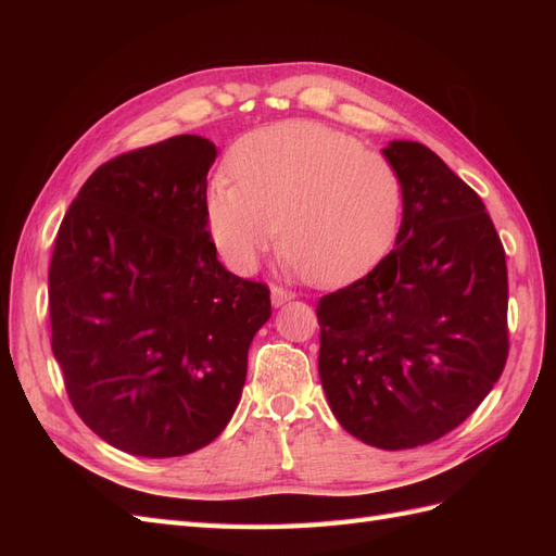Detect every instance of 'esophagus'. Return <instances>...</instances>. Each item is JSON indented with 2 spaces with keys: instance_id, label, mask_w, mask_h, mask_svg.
Wrapping results in <instances>:
<instances>
[{
  "instance_id": "obj_1",
  "label": "esophagus",
  "mask_w": 556,
  "mask_h": 556,
  "mask_svg": "<svg viewBox=\"0 0 556 556\" xmlns=\"http://www.w3.org/2000/svg\"><path fill=\"white\" fill-rule=\"evenodd\" d=\"M290 299H294V292H292V290H285V288H280V285H274V288H271V301H274V306H282L285 301H290Z\"/></svg>"
}]
</instances>
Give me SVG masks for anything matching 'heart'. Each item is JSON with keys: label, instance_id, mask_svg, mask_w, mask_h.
Wrapping results in <instances>:
<instances>
[{"label": "heart", "instance_id": "heart-1", "mask_svg": "<svg viewBox=\"0 0 556 556\" xmlns=\"http://www.w3.org/2000/svg\"><path fill=\"white\" fill-rule=\"evenodd\" d=\"M231 178L206 192V217L223 260L255 271L280 233V252L308 282L357 271L390 239L401 208L392 162L315 123L245 134L229 155ZM283 229H279V223Z\"/></svg>", "mask_w": 556, "mask_h": 556}]
</instances>
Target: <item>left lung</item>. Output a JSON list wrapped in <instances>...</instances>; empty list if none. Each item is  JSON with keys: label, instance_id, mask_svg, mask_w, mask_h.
<instances>
[{"label": "left lung", "instance_id": "8db88e82", "mask_svg": "<svg viewBox=\"0 0 556 556\" xmlns=\"http://www.w3.org/2000/svg\"><path fill=\"white\" fill-rule=\"evenodd\" d=\"M396 245L317 304L319 380L355 439L408 450L459 427L508 359L506 250L476 190L422 143L392 141Z\"/></svg>", "mask_w": 556, "mask_h": 556}]
</instances>
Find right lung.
<instances>
[{"label": "right lung", "instance_id": "1", "mask_svg": "<svg viewBox=\"0 0 556 556\" xmlns=\"http://www.w3.org/2000/svg\"><path fill=\"white\" fill-rule=\"evenodd\" d=\"M215 146L194 134L117 155L86 180L48 268L53 355L78 417L109 445L180 457L223 433L264 282L217 262L206 217Z\"/></svg>", "mask_w": 556, "mask_h": 556}]
</instances>
